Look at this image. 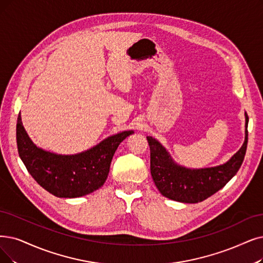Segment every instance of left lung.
Listing matches in <instances>:
<instances>
[{
    "mask_svg": "<svg viewBox=\"0 0 263 263\" xmlns=\"http://www.w3.org/2000/svg\"><path fill=\"white\" fill-rule=\"evenodd\" d=\"M248 115L246 114V137L241 148L223 165L202 170H187L176 165L161 143L146 137L150 146V170L160 192L174 201L198 203L222 189L238 172L244 161L248 142Z\"/></svg>",
    "mask_w": 263,
    "mask_h": 263,
    "instance_id": "8db88e82",
    "label": "left lung"
}]
</instances>
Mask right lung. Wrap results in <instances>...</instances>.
Segmentation results:
<instances>
[{
    "mask_svg": "<svg viewBox=\"0 0 263 263\" xmlns=\"http://www.w3.org/2000/svg\"><path fill=\"white\" fill-rule=\"evenodd\" d=\"M132 134L128 130L111 136L80 154L58 155L36 148L28 137L20 113L16 126L20 159L34 180L58 197H79L99 189L107 179L119 144Z\"/></svg>",
    "mask_w": 263,
    "mask_h": 263,
    "instance_id": "1",
    "label": "right lung"
}]
</instances>
